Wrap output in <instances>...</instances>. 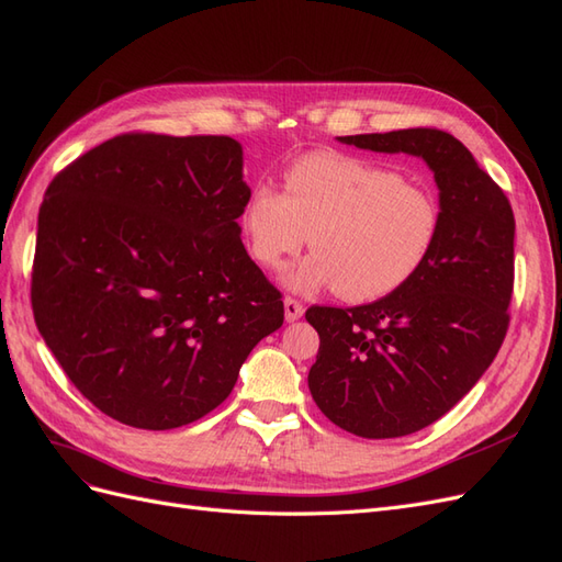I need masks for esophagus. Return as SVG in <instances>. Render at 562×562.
<instances>
[{
	"label": "esophagus",
	"mask_w": 562,
	"mask_h": 562,
	"mask_svg": "<svg viewBox=\"0 0 562 562\" xmlns=\"http://www.w3.org/2000/svg\"><path fill=\"white\" fill-rule=\"evenodd\" d=\"M301 315H303V303L292 299V296H286L284 299V317H286V323H294V319H299Z\"/></svg>",
	"instance_id": "1"
}]
</instances>
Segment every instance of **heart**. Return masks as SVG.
Masks as SVG:
<instances>
[{
  "instance_id": "1",
  "label": "heart",
  "mask_w": 562,
  "mask_h": 562,
  "mask_svg": "<svg viewBox=\"0 0 562 562\" xmlns=\"http://www.w3.org/2000/svg\"><path fill=\"white\" fill-rule=\"evenodd\" d=\"M251 259L284 272L296 292L334 286L346 301H374L405 286L430 259L442 228L436 192L395 169L344 153H308L282 171V192L259 183L239 212Z\"/></svg>"
}]
</instances>
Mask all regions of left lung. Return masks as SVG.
<instances>
[{
  "label": "left lung",
  "instance_id": "obj_1",
  "mask_svg": "<svg viewBox=\"0 0 562 562\" xmlns=\"http://www.w3.org/2000/svg\"><path fill=\"white\" fill-rule=\"evenodd\" d=\"M341 140L419 155L440 188L438 245L405 286L362 306L306 311L319 334L308 372L319 412L360 438H400L450 412L499 352L510 323L516 218L469 148L436 126Z\"/></svg>",
  "mask_w": 562,
  "mask_h": 562
}]
</instances>
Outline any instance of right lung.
I'll return each mask as SVG.
<instances>
[{
  "mask_svg": "<svg viewBox=\"0 0 562 562\" xmlns=\"http://www.w3.org/2000/svg\"><path fill=\"white\" fill-rule=\"evenodd\" d=\"M249 195L231 136L132 132L60 169L40 206L30 301L93 407L169 430L235 386L282 294L239 239Z\"/></svg>",
  "mask_w": 562,
  "mask_h": 562,
  "instance_id": "obj_1",
  "label": "right lung"
}]
</instances>
